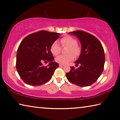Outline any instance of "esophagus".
<instances>
[{
  "label": "esophagus",
  "mask_w": 120,
  "mask_h": 120,
  "mask_svg": "<svg viewBox=\"0 0 120 120\" xmlns=\"http://www.w3.org/2000/svg\"><path fill=\"white\" fill-rule=\"evenodd\" d=\"M64 64H59V66L60 67H63V66H64Z\"/></svg>",
  "instance_id": "34e87169"
}]
</instances>
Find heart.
Instances as JSON below:
<instances>
[{"label": "heart", "instance_id": "obj_1", "mask_svg": "<svg viewBox=\"0 0 120 120\" xmlns=\"http://www.w3.org/2000/svg\"><path fill=\"white\" fill-rule=\"evenodd\" d=\"M60 43L63 47L68 46L66 53L68 54L61 55L56 58V62L60 64H66L74 59V56H79L81 53V48L77 44V41L70 36H66L61 38ZM50 51L53 55L58 56L61 52V47L56 41H54L50 47ZM74 55H73V54Z\"/></svg>", "mask_w": 120, "mask_h": 120}]
</instances>
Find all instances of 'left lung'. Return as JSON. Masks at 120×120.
<instances>
[{
  "label": "left lung",
  "instance_id": "8db88e82",
  "mask_svg": "<svg viewBox=\"0 0 120 120\" xmlns=\"http://www.w3.org/2000/svg\"><path fill=\"white\" fill-rule=\"evenodd\" d=\"M69 33L79 39L82 50L80 56L75 62L79 67H70L66 77L70 82L79 86H90L97 80L104 70V48L95 36L86 32L77 30Z\"/></svg>",
  "mask_w": 120,
  "mask_h": 120
}]
</instances>
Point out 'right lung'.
Returning <instances> with one entry per match:
<instances>
[{"label": "right lung", "instance_id": "obj_1", "mask_svg": "<svg viewBox=\"0 0 120 120\" xmlns=\"http://www.w3.org/2000/svg\"><path fill=\"white\" fill-rule=\"evenodd\" d=\"M60 34L41 30L24 38L19 45L16 54V67L23 82L32 86L45 84L52 78L59 64L53 61L50 51L51 45ZM49 62L44 66L43 62Z\"/></svg>", "mask_w": 120, "mask_h": 120}]
</instances>
